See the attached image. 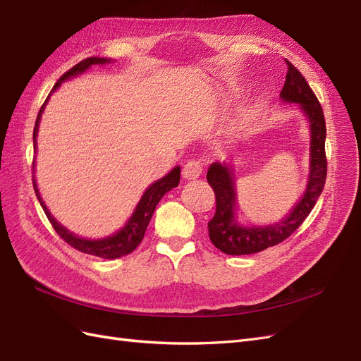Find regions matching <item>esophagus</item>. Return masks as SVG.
<instances>
[{
	"label": "esophagus",
	"mask_w": 361,
	"mask_h": 361,
	"mask_svg": "<svg viewBox=\"0 0 361 361\" xmlns=\"http://www.w3.org/2000/svg\"><path fill=\"white\" fill-rule=\"evenodd\" d=\"M202 173V161L190 160L183 166V178L184 180H197Z\"/></svg>",
	"instance_id": "obj_1"
}]
</instances>
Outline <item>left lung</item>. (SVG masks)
<instances>
[{
    "mask_svg": "<svg viewBox=\"0 0 361 361\" xmlns=\"http://www.w3.org/2000/svg\"><path fill=\"white\" fill-rule=\"evenodd\" d=\"M286 63L287 75L280 98L284 102L300 104L310 123V172L307 188L300 202L283 221L264 226H242L235 221V188L231 164L212 163L207 181L214 190L216 212L209 222V235L216 248L228 255L255 254L286 240L310 214L325 186L326 127L324 110L301 72L289 60H286Z\"/></svg>",
    "mask_w": 361,
    "mask_h": 361,
    "instance_id": "left-lung-1",
    "label": "left lung"
}]
</instances>
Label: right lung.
Listing matches in <instances>:
<instances>
[{
  "instance_id": "right-lung-1",
  "label": "right lung",
  "mask_w": 361,
  "mask_h": 361,
  "mask_svg": "<svg viewBox=\"0 0 361 361\" xmlns=\"http://www.w3.org/2000/svg\"><path fill=\"white\" fill-rule=\"evenodd\" d=\"M104 63H110V60L109 59H101V57H87L85 60H81L80 63H77L75 66H72L69 71H66L65 74L59 78V81L54 85L53 90H51V94H53V92L61 83H63L65 80H68L71 77H75L78 74H83V72L86 69H89L92 65H104ZM49 95L45 99L42 107H40L36 123H35V130H33L35 149H36V137H37V130H39V121H40V116H42L45 104L49 99ZM33 168H35V163H33ZM180 171H181L180 166H175L168 175H164L163 178L157 180L156 183H152L151 186L145 190V193L142 195V198L137 204L135 213L131 214V218L128 219L126 226H123L122 230H119L116 234L110 235V238L98 239V240H89V239L78 238V235H74L71 231H68L63 225H60L54 219V216H51L49 210L47 209L45 202L42 201V198H40L35 178H33V186H35L36 197H37L40 205H42V209L47 214L48 221L51 222V225H53V228L56 230V233L60 235L61 239H63L68 245H71L72 248H75L81 252L97 255V257H101V259L113 260V259H119V257H122V255H128L130 252H133L137 248L139 243L143 239V235H145L147 226H148V224L152 218V213H154V210H156L159 201L163 198L164 193L178 186Z\"/></svg>"
}]
</instances>
